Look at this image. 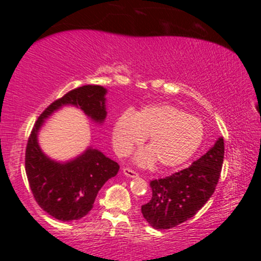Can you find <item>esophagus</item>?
Masks as SVG:
<instances>
[{
    "label": "esophagus",
    "mask_w": 261,
    "mask_h": 261,
    "mask_svg": "<svg viewBox=\"0 0 261 261\" xmlns=\"http://www.w3.org/2000/svg\"><path fill=\"white\" fill-rule=\"evenodd\" d=\"M122 173H124L126 176H128V178H137V176H139V174H137L136 172H134V170L130 168H124L122 169Z\"/></svg>",
    "instance_id": "esophagus-1"
}]
</instances>
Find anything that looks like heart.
<instances>
[{"label": "heart", "instance_id": "1", "mask_svg": "<svg viewBox=\"0 0 261 261\" xmlns=\"http://www.w3.org/2000/svg\"><path fill=\"white\" fill-rule=\"evenodd\" d=\"M145 137L149 147L140 149L134 161L148 167L157 160L161 167L175 168L199 149L203 125L196 116L167 103L149 104L134 114L125 112L114 121L112 142L118 154H127Z\"/></svg>", "mask_w": 261, "mask_h": 261}]
</instances>
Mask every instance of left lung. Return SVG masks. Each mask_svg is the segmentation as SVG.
Returning <instances> with one entry per match:
<instances>
[{
	"instance_id": "obj_1",
	"label": "left lung",
	"mask_w": 261,
	"mask_h": 261,
	"mask_svg": "<svg viewBox=\"0 0 261 261\" xmlns=\"http://www.w3.org/2000/svg\"><path fill=\"white\" fill-rule=\"evenodd\" d=\"M223 157V137H218L189 168L152 180L151 200L141 206L145 220L155 229H169L193 217L214 194Z\"/></svg>"
}]
</instances>
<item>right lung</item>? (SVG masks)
Returning <instances> with one entry per match:
<instances>
[{
	"mask_svg": "<svg viewBox=\"0 0 261 261\" xmlns=\"http://www.w3.org/2000/svg\"><path fill=\"white\" fill-rule=\"evenodd\" d=\"M108 89L86 85L68 92L45 109L29 136L25 151V173L35 200L45 212L70 222L85 217L93 208L98 191L119 172V164L99 149L88 146L67 161L53 160L39 145V133L46 119L64 107H76L95 125L107 118Z\"/></svg>",
	"mask_w": 261,
	"mask_h": 261,
	"instance_id": "obj_1",
	"label": "right lung"
}]
</instances>
